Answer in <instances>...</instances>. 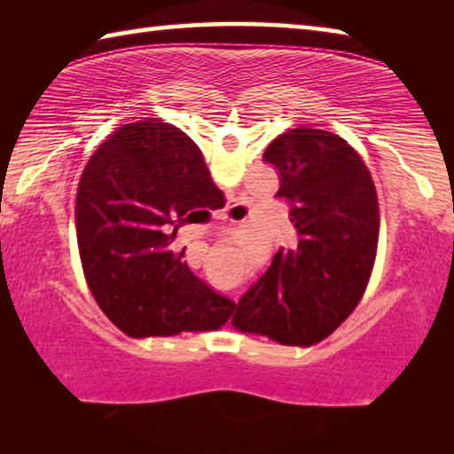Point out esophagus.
<instances>
[{
	"label": "esophagus",
	"mask_w": 454,
	"mask_h": 454,
	"mask_svg": "<svg viewBox=\"0 0 454 454\" xmlns=\"http://www.w3.org/2000/svg\"><path fill=\"white\" fill-rule=\"evenodd\" d=\"M214 218H216V220H228L226 212H218V214H214Z\"/></svg>",
	"instance_id": "1"
}]
</instances>
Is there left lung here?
Segmentation results:
<instances>
[{
	"instance_id": "8db88e82",
	"label": "left lung",
	"mask_w": 454,
	"mask_h": 454,
	"mask_svg": "<svg viewBox=\"0 0 454 454\" xmlns=\"http://www.w3.org/2000/svg\"><path fill=\"white\" fill-rule=\"evenodd\" d=\"M264 162L280 176L296 244L238 301L236 328L280 344L326 338L363 298L379 244V200L371 172L347 140L298 128L276 137Z\"/></svg>"
}]
</instances>
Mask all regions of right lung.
Here are the masks:
<instances>
[{"label": "right lung", "mask_w": 454, "mask_h": 454, "mask_svg": "<svg viewBox=\"0 0 454 454\" xmlns=\"http://www.w3.org/2000/svg\"><path fill=\"white\" fill-rule=\"evenodd\" d=\"M214 186L180 128L145 118L118 128L82 174L75 198L80 258L99 309L129 336L216 330L234 302L182 262L180 226Z\"/></svg>", "instance_id": "add662e5"}]
</instances>
